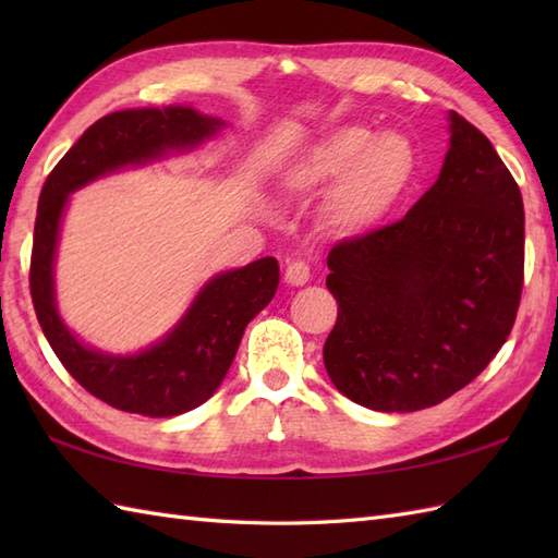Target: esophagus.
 <instances>
[{
  "instance_id": "34e87169",
  "label": "esophagus",
  "mask_w": 558,
  "mask_h": 558,
  "mask_svg": "<svg viewBox=\"0 0 558 558\" xmlns=\"http://www.w3.org/2000/svg\"><path fill=\"white\" fill-rule=\"evenodd\" d=\"M286 282L292 288H302L310 282V266L304 260H290L286 268Z\"/></svg>"
}]
</instances>
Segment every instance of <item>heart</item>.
Masks as SVG:
<instances>
[{"mask_svg": "<svg viewBox=\"0 0 558 558\" xmlns=\"http://www.w3.org/2000/svg\"><path fill=\"white\" fill-rule=\"evenodd\" d=\"M420 156L400 132L372 134L360 124L336 126L306 146L280 174L290 196L316 194L331 186L322 218L328 230L360 236L376 230L417 177Z\"/></svg>", "mask_w": 558, "mask_h": 558, "instance_id": "1", "label": "heart"}]
</instances>
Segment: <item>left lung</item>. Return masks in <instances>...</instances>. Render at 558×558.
I'll return each instance as SVG.
<instances>
[{
	"instance_id": "8db88e82",
	"label": "left lung",
	"mask_w": 558,
	"mask_h": 558,
	"mask_svg": "<svg viewBox=\"0 0 558 558\" xmlns=\"http://www.w3.org/2000/svg\"><path fill=\"white\" fill-rule=\"evenodd\" d=\"M438 180L408 216L328 254L338 322L330 381L376 412L438 405L484 372L511 333L525 260L515 180L480 129L448 112Z\"/></svg>"
}]
</instances>
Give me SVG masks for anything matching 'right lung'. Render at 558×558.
Wrapping results in <instances>:
<instances>
[{
    "mask_svg": "<svg viewBox=\"0 0 558 558\" xmlns=\"http://www.w3.org/2000/svg\"><path fill=\"white\" fill-rule=\"evenodd\" d=\"M228 122L192 105L120 110L102 117L57 162L40 192L31 256V298L50 348L76 381L108 405L177 417L216 393L246 324L266 310L280 282L272 256L208 278L180 322L136 352H108L83 342L57 306L54 264L69 196L100 177L144 168L216 138Z\"/></svg>",
    "mask_w": 558,
    "mask_h": 558,
    "instance_id": "obj_1",
    "label": "right lung"
}]
</instances>
